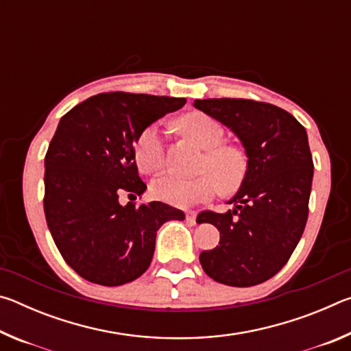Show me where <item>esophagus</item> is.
<instances>
[{"label": "esophagus", "instance_id": "1", "mask_svg": "<svg viewBox=\"0 0 351 351\" xmlns=\"http://www.w3.org/2000/svg\"><path fill=\"white\" fill-rule=\"evenodd\" d=\"M186 219H187V221H189L190 224L197 223V212H193V210L187 212V213H186Z\"/></svg>", "mask_w": 351, "mask_h": 351}]
</instances>
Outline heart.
<instances>
[{
	"mask_svg": "<svg viewBox=\"0 0 351 351\" xmlns=\"http://www.w3.org/2000/svg\"><path fill=\"white\" fill-rule=\"evenodd\" d=\"M178 127L199 147L206 148L199 169L203 173L193 178L167 171L152 184L154 197L165 203L187 207L212 199L218 193H232L241 187L249 171L245 148L223 142L224 128L217 119L204 112H189L178 119ZM134 161L144 173H158L165 165V147L158 125L142 132L134 144Z\"/></svg>",
	"mask_w": 351,
	"mask_h": 351,
	"instance_id": "heart-1",
	"label": "heart"
}]
</instances>
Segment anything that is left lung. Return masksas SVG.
<instances>
[{
    "label": "left lung",
    "instance_id": "left-lung-1",
    "mask_svg": "<svg viewBox=\"0 0 351 351\" xmlns=\"http://www.w3.org/2000/svg\"><path fill=\"white\" fill-rule=\"evenodd\" d=\"M195 106L239 136L249 171L226 213L199 212L198 223L219 230V243L199 254L206 274L229 287H254L274 277L304 234L313 184L306 132L278 106L251 99H204Z\"/></svg>",
    "mask_w": 351,
    "mask_h": 351
}]
</instances>
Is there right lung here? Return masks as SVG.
<instances>
[{"mask_svg":"<svg viewBox=\"0 0 351 351\" xmlns=\"http://www.w3.org/2000/svg\"><path fill=\"white\" fill-rule=\"evenodd\" d=\"M181 97L100 93L60 119L45 156V217L64 261L88 282L119 287L152 263L156 230L184 212L169 204L121 206L144 193L134 144L153 122L180 110Z\"/></svg>","mask_w":351,"mask_h":351,"instance_id":"add662e5","label":"right lung"}]
</instances>
